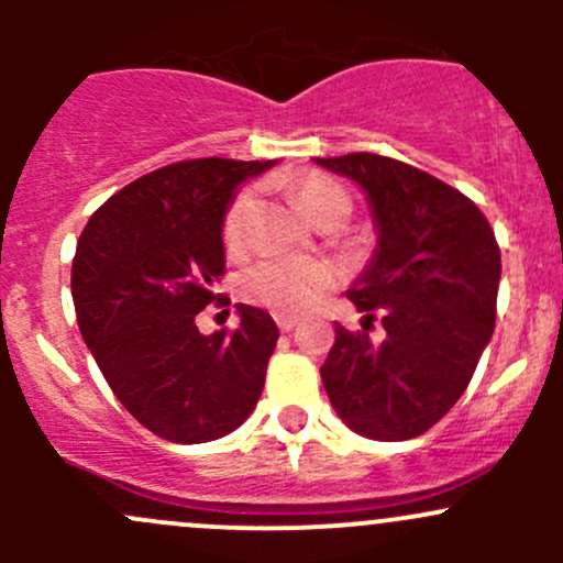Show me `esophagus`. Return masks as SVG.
I'll use <instances>...</instances> for the list:
<instances>
[{
  "mask_svg": "<svg viewBox=\"0 0 563 563\" xmlns=\"http://www.w3.org/2000/svg\"><path fill=\"white\" fill-rule=\"evenodd\" d=\"M275 323H277V329H280V332H291V329L299 323V318L280 313V316H275Z\"/></svg>",
  "mask_w": 563,
  "mask_h": 563,
  "instance_id": "1",
  "label": "esophagus"
}]
</instances>
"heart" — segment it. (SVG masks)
<instances>
[{
  "label": "heart",
  "mask_w": 563,
  "mask_h": 563,
  "mask_svg": "<svg viewBox=\"0 0 563 563\" xmlns=\"http://www.w3.org/2000/svg\"><path fill=\"white\" fill-rule=\"evenodd\" d=\"M299 207L316 225L345 223L351 214V196L340 181L329 176H305L297 185ZM255 209V192L242 190L229 203L223 218V242L229 250H242L247 242L250 218ZM338 283V269L323 258H264L242 275L240 291L250 302L275 313H305L318 302L327 288Z\"/></svg>",
  "instance_id": "obj_1"
}]
</instances>
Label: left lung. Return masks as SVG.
I'll return each instance as SVG.
<instances>
[{
	"instance_id": "left-lung-1",
	"label": "left lung",
	"mask_w": 563,
	"mask_h": 563,
	"mask_svg": "<svg viewBox=\"0 0 563 563\" xmlns=\"http://www.w3.org/2000/svg\"><path fill=\"white\" fill-rule=\"evenodd\" d=\"M365 190L378 247L349 299L387 338L334 327L321 382L360 435L406 441L433 428L468 387L496 327L501 250L471 198L371 152L316 161Z\"/></svg>"
}]
</instances>
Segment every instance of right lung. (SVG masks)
<instances>
[{
  "label": "right lung",
  "instance_id": "obj_1",
  "mask_svg": "<svg viewBox=\"0 0 563 563\" xmlns=\"http://www.w3.org/2000/svg\"><path fill=\"white\" fill-rule=\"evenodd\" d=\"M272 161L201 157L130 181L89 218L73 258V305L84 343L124 408L161 439L203 444L253 413L277 323L236 305L234 332L201 334L218 299L223 218L234 192Z\"/></svg>",
  "mask_w": 563,
  "mask_h": 563
}]
</instances>
